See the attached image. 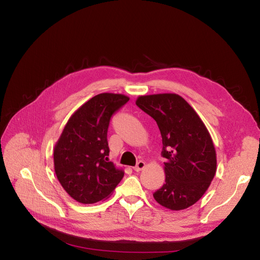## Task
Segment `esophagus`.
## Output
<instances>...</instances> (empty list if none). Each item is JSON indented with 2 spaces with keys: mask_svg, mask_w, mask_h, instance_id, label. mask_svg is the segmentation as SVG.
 Listing matches in <instances>:
<instances>
[{
  "mask_svg": "<svg viewBox=\"0 0 260 260\" xmlns=\"http://www.w3.org/2000/svg\"><path fill=\"white\" fill-rule=\"evenodd\" d=\"M144 168H145V162L143 160H139L137 162L136 166L133 167V170H135V171H141V170L144 169Z\"/></svg>",
  "mask_w": 260,
  "mask_h": 260,
  "instance_id": "esophagus-1",
  "label": "esophagus"
}]
</instances>
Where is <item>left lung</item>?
Here are the masks:
<instances>
[{
	"mask_svg": "<svg viewBox=\"0 0 260 260\" xmlns=\"http://www.w3.org/2000/svg\"><path fill=\"white\" fill-rule=\"evenodd\" d=\"M136 104L158 125L161 139L164 185L153 196L171 210L190 207L205 194L217 170L214 142L200 116L175 93L139 96Z\"/></svg>",
	"mask_w": 260,
	"mask_h": 260,
	"instance_id": "left-lung-1",
	"label": "left lung"
}]
</instances>
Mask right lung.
<instances>
[{
    "instance_id": "add662e5",
    "label": "right lung",
    "mask_w": 260,
    "mask_h": 260,
    "mask_svg": "<svg viewBox=\"0 0 260 260\" xmlns=\"http://www.w3.org/2000/svg\"><path fill=\"white\" fill-rule=\"evenodd\" d=\"M128 101L123 94L101 93L68 119L54 147V169L75 201L94 204L106 200L123 178V170L108 159L107 130L113 114Z\"/></svg>"
}]
</instances>
